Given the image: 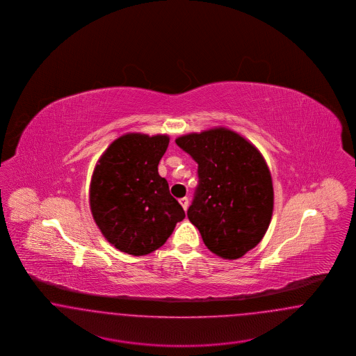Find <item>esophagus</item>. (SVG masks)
Returning <instances> with one entry per match:
<instances>
[{"instance_id":"obj_1","label":"esophagus","mask_w":356,"mask_h":356,"mask_svg":"<svg viewBox=\"0 0 356 356\" xmlns=\"http://www.w3.org/2000/svg\"><path fill=\"white\" fill-rule=\"evenodd\" d=\"M179 203L181 204V207H183V209H184V211L188 209V204H189L188 197H183V199H180V200H179Z\"/></svg>"}]
</instances>
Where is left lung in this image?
I'll return each instance as SVG.
<instances>
[{
    "label": "left lung",
    "mask_w": 356,
    "mask_h": 356,
    "mask_svg": "<svg viewBox=\"0 0 356 356\" xmlns=\"http://www.w3.org/2000/svg\"><path fill=\"white\" fill-rule=\"evenodd\" d=\"M197 163L199 186L188 219L207 248L238 259L266 235L273 211L271 172L248 140L227 128L176 138Z\"/></svg>",
    "instance_id": "obj_1"
}]
</instances>
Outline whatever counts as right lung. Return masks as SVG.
<instances>
[{
    "label": "right lung",
    "instance_id": "1",
    "mask_svg": "<svg viewBox=\"0 0 356 356\" xmlns=\"http://www.w3.org/2000/svg\"><path fill=\"white\" fill-rule=\"evenodd\" d=\"M168 144L167 135L127 134L106 148L93 170L89 191L93 219L121 252L151 254L186 218L157 170Z\"/></svg>",
    "mask_w": 356,
    "mask_h": 356
}]
</instances>
